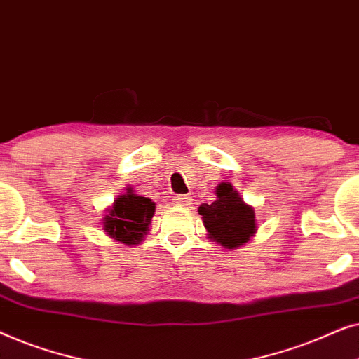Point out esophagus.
Returning <instances> with one entry per match:
<instances>
[{
    "mask_svg": "<svg viewBox=\"0 0 359 359\" xmlns=\"http://www.w3.org/2000/svg\"><path fill=\"white\" fill-rule=\"evenodd\" d=\"M191 203V198L186 194H178L173 198V204L176 205H188Z\"/></svg>",
    "mask_w": 359,
    "mask_h": 359,
    "instance_id": "obj_1",
    "label": "esophagus"
}]
</instances>
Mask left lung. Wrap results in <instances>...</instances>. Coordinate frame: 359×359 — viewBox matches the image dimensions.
<instances>
[{
  "mask_svg": "<svg viewBox=\"0 0 359 359\" xmlns=\"http://www.w3.org/2000/svg\"><path fill=\"white\" fill-rule=\"evenodd\" d=\"M215 194L217 199L212 204H203L199 208L204 227L209 238L224 248H238L257 233L255 209L243 203L230 183H220L215 188Z\"/></svg>",
  "mask_w": 359,
  "mask_h": 359,
  "instance_id": "left-lung-1",
  "label": "left lung"
}]
</instances>
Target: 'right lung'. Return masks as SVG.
<instances>
[{"label": "right lung", "mask_w": 359, "mask_h": 359, "mask_svg": "<svg viewBox=\"0 0 359 359\" xmlns=\"http://www.w3.org/2000/svg\"><path fill=\"white\" fill-rule=\"evenodd\" d=\"M154 214L155 203L144 196L134 194L132 188H129L126 194L114 201L109 212L106 214L102 227L111 238L126 245H137L147 235Z\"/></svg>", "instance_id": "obj_1"}]
</instances>
